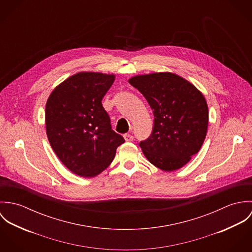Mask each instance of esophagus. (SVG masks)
<instances>
[{"mask_svg":"<svg viewBox=\"0 0 252 252\" xmlns=\"http://www.w3.org/2000/svg\"><path fill=\"white\" fill-rule=\"evenodd\" d=\"M123 137H124L126 142H132L134 140V137L132 135H130V134H125Z\"/></svg>","mask_w":252,"mask_h":252,"instance_id":"1","label":"esophagus"}]
</instances>
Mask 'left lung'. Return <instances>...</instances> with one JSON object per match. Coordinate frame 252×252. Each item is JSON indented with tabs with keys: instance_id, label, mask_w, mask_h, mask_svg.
Returning a JSON list of instances; mask_svg holds the SVG:
<instances>
[{
	"instance_id": "left-lung-1",
	"label": "left lung",
	"mask_w": 252,
	"mask_h": 252,
	"mask_svg": "<svg viewBox=\"0 0 252 252\" xmlns=\"http://www.w3.org/2000/svg\"><path fill=\"white\" fill-rule=\"evenodd\" d=\"M129 83L144 95L154 115L150 137L140 143L145 157L165 172L180 169L205 141L209 122L205 97L172 72L137 75Z\"/></svg>"
}]
</instances>
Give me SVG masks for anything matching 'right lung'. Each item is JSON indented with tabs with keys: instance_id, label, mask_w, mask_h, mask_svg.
Here are the masks:
<instances>
[{
	"instance_id": "obj_1",
	"label": "right lung",
	"mask_w": 252,
	"mask_h": 252,
	"mask_svg": "<svg viewBox=\"0 0 252 252\" xmlns=\"http://www.w3.org/2000/svg\"><path fill=\"white\" fill-rule=\"evenodd\" d=\"M114 74L75 73L50 94L45 107V127L50 145L73 174L93 178L112 162L123 137L111 129L102 100Z\"/></svg>"
}]
</instances>
